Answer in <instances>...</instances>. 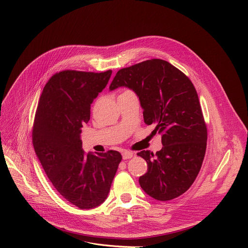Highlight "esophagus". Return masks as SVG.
<instances>
[{
    "mask_svg": "<svg viewBox=\"0 0 248 248\" xmlns=\"http://www.w3.org/2000/svg\"><path fill=\"white\" fill-rule=\"evenodd\" d=\"M133 155H134V154H133L132 152L124 151V152L123 153V159H124V160H128V159L133 158Z\"/></svg>",
    "mask_w": 248,
    "mask_h": 248,
    "instance_id": "esophagus-1",
    "label": "esophagus"
}]
</instances>
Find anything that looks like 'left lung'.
Returning a JSON list of instances; mask_svg holds the SVG:
<instances>
[{
	"label": "left lung",
	"instance_id": "8db88e82",
	"mask_svg": "<svg viewBox=\"0 0 248 248\" xmlns=\"http://www.w3.org/2000/svg\"><path fill=\"white\" fill-rule=\"evenodd\" d=\"M122 86L135 91L145 123L155 124L153 133L162 134L161 151L138 153L148 164V172L139 179L141 189L159 201L179 197L194 183L206 152L207 127L196 89L162 59L117 71L109 90Z\"/></svg>",
	"mask_w": 248,
	"mask_h": 248
}]
</instances>
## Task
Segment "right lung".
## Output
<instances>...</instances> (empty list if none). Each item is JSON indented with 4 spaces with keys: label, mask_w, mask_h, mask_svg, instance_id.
Instances as JSON below:
<instances>
[{
    "label": "right lung",
    "mask_w": 248,
    "mask_h": 248,
    "mask_svg": "<svg viewBox=\"0 0 248 248\" xmlns=\"http://www.w3.org/2000/svg\"><path fill=\"white\" fill-rule=\"evenodd\" d=\"M111 70H64L43 88L33 125V146L52 185L80 209H91L108 198L122 161L116 151L87 155L81 127L90 119V104L107 86Z\"/></svg>",
    "instance_id": "right-lung-1"
}]
</instances>
